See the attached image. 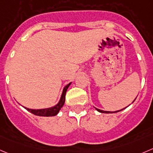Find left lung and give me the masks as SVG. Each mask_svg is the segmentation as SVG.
Instances as JSON below:
<instances>
[{
  "instance_id": "obj_1",
  "label": "left lung",
  "mask_w": 153,
  "mask_h": 153,
  "mask_svg": "<svg viewBox=\"0 0 153 153\" xmlns=\"http://www.w3.org/2000/svg\"><path fill=\"white\" fill-rule=\"evenodd\" d=\"M135 99H136V98H135ZM126 108H124V109H126ZM124 109H123V110H124ZM96 110H97L98 112H100V113H117V112H119V111H121V110H117V111H114V112H110V111H104V110H99V109H97V108H96Z\"/></svg>"
}]
</instances>
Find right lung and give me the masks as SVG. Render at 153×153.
<instances>
[{
	"mask_svg": "<svg viewBox=\"0 0 153 153\" xmlns=\"http://www.w3.org/2000/svg\"><path fill=\"white\" fill-rule=\"evenodd\" d=\"M71 85V83L68 84L64 88L63 91H62V97H61V99L59 101V102L56 104V106L54 107H50V108H46V109H41V110H32V109L29 108H25L27 110V111L30 112L33 114L36 115V116H56L59 113V110H61L62 107H63L64 104H65V94H66V91L68 90V87Z\"/></svg>",
	"mask_w": 153,
	"mask_h": 153,
	"instance_id": "obj_1",
	"label": "right lung"
}]
</instances>
